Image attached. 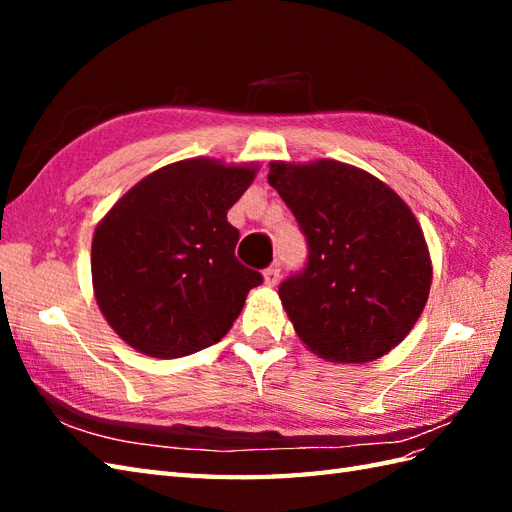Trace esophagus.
<instances>
[{"mask_svg": "<svg viewBox=\"0 0 512 512\" xmlns=\"http://www.w3.org/2000/svg\"><path fill=\"white\" fill-rule=\"evenodd\" d=\"M279 266L275 264V266H270V268H266L264 270V284L268 286V288H273V286H277V281H279Z\"/></svg>", "mask_w": 512, "mask_h": 512, "instance_id": "esophagus-1", "label": "esophagus"}]
</instances>
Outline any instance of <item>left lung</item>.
I'll use <instances>...</instances> for the list:
<instances>
[{"instance_id":"left-lung-1","label":"left lung","mask_w":512,"mask_h":512,"mask_svg":"<svg viewBox=\"0 0 512 512\" xmlns=\"http://www.w3.org/2000/svg\"><path fill=\"white\" fill-rule=\"evenodd\" d=\"M277 189L308 239L301 275L279 286L312 354L369 363L405 341L427 306L431 255L416 215L372 173L339 160H273Z\"/></svg>"}]
</instances>
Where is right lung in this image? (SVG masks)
Returning a JSON list of instances; mask_svg holds the SVG:
<instances>
[{"label":"right lung","instance_id":"obj_1","mask_svg":"<svg viewBox=\"0 0 512 512\" xmlns=\"http://www.w3.org/2000/svg\"><path fill=\"white\" fill-rule=\"evenodd\" d=\"M257 171V162H171L136 182L96 224L94 297L136 352L189 356L233 328L262 275L237 262L239 233L226 213Z\"/></svg>","mask_w":512,"mask_h":512}]
</instances>
